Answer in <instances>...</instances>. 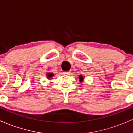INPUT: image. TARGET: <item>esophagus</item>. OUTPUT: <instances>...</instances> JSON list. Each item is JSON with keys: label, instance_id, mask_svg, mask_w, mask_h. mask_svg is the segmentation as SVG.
I'll list each match as a JSON object with an SVG mask.
<instances>
[{"label": "esophagus", "instance_id": "obj_1", "mask_svg": "<svg viewBox=\"0 0 133 133\" xmlns=\"http://www.w3.org/2000/svg\"><path fill=\"white\" fill-rule=\"evenodd\" d=\"M64 74H66V75H69L71 74V72L70 71H66V72H64Z\"/></svg>", "mask_w": 133, "mask_h": 133}]
</instances>
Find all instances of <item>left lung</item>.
Wrapping results in <instances>:
<instances>
[{"instance_id": "left-lung-1", "label": "left lung", "mask_w": 133, "mask_h": 133, "mask_svg": "<svg viewBox=\"0 0 133 133\" xmlns=\"http://www.w3.org/2000/svg\"><path fill=\"white\" fill-rule=\"evenodd\" d=\"M79 81H80L81 82L83 81V76H79Z\"/></svg>"}]
</instances>
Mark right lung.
Here are the masks:
<instances>
[{
  "label": "right lung",
  "mask_w": 133,
  "mask_h": 133,
  "mask_svg": "<svg viewBox=\"0 0 133 133\" xmlns=\"http://www.w3.org/2000/svg\"><path fill=\"white\" fill-rule=\"evenodd\" d=\"M53 76H54L53 73H48V74H47V77H48V78H51Z\"/></svg>",
  "instance_id": "obj_1"
}]
</instances>
